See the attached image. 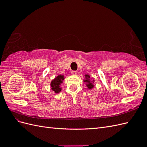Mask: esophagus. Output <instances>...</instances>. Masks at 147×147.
Masks as SVG:
<instances>
[{"label":"esophagus","mask_w":147,"mask_h":147,"mask_svg":"<svg viewBox=\"0 0 147 147\" xmlns=\"http://www.w3.org/2000/svg\"><path fill=\"white\" fill-rule=\"evenodd\" d=\"M71 73H72V75H77V71H76V70H72V72H71Z\"/></svg>","instance_id":"34e87169"}]
</instances>
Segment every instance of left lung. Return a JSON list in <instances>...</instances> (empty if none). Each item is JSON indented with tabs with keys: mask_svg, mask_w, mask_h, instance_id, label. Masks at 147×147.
<instances>
[{
	"mask_svg": "<svg viewBox=\"0 0 147 147\" xmlns=\"http://www.w3.org/2000/svg\"><path fill=\"white\" fill-rule=\"evenodd\" d=\"M88 76V75H86V77H87ZM88 77H89V78H90V77H89V76H88ZM84 82H88V84H87V86L89 88H90V89H91V88H92V84L91 83H90V82H89V81H88L87 80H84Z\"/></svg>",
	"mask_w": 147,
	"mask_h": 147,
	"instance_id": "8db88e82",
	"label": "left lung"
}]
</instances>
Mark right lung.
Masks as SVG:
<instances>
[{"mask_svg": "<svg viewBox=\"0 0 147 147\" xmlns=\"http://www.w3.org/2000/svg\"><path fill=\"white\" fill-rule=\"evenodd\" d=\"M64 80V77L63 75H59L57 76L55 80L51 82V89L55 91L56 93L59 92L61 91V88L59 87L60 84L63 83V80Z\"/></svg>", "mask_w": 147, "mask_h": 147, "instance_id": "add662e5", "label": "right lung"}]
</instances>
